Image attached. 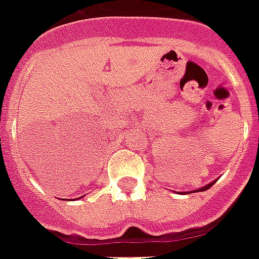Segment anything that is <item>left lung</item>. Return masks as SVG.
I'll return each instance as SVG.
<instances>
[{
  "mask_svg": "<svg viewBox=\"0 0 259 259\" xmlns=\"http://www.w3.org/2000/svg\"><path fill=\"white\" fill-rule=\"evenodd\" d=\"M215 183V181H212L211 184H208V185H206V187H203V188H200V189H198L199 192H203V191H206V189H208L210 188V187H212V184Z\"/></svg>",
  "mask_w": 259,
  "mask_h": 259,
  "instance_id": "left-lung-1",
  "label": "left lung"
}]
</instances>
